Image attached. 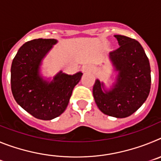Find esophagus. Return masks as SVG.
Masks as SVG:
<instances>
[{"instance_id": "1", "label": "esophagus", "mask_w": 161, "mask_h": 161, "mask_svg": "<svg viewBox=\"0 0 161 161\" xmlns=\"http://www.w3.org/2000/svg\"><path fill=\"white\" fill-rule=\"evenodd\" d=\"M91 68H85V70H90Z\"/></svg>"}]
</instances>
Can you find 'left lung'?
I'll list each match as a JSON object with an SVG mask.
<instances>
[{
	"label": "left lung",
	"instance_id": "obj_1",
	"mask_svg": "<svg viewBox=\"0 0 161 161\" xmlns=\"http://www.w3.org/2000/svg\"><path fill=\"white\" fill-rule=\"evenodd\" d=\"M119 47L109 52L117 72L110 89L96 80L93 94L97 106L105 114L123 119L131 115L147 100L151 89V68L141 44L124 35H114Z\"/></svg>",
	"mask_w": 161,
	"mask_h": 161
}]
</instances>
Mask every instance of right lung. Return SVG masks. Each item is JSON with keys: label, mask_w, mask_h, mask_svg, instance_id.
Returning a JSON list of instances; mask_svg holds the SVG:
<instances>
[{"label": "right lung", "mask_w": 161, "mask_h": 161, "mask_svg": "<svg viewBox=\"0 0 161 161\" xmlns=\"http://www.w3.org/2000/svg\"><path fill=\"white\" fill-rule=\"evenodd\" d=\"M57 42L54 38H38L25 42L11 66L14 99L25 111L42 120H52L64 112L72 90L83 75L81 72L68 75L60 71L52 80L42 76V60Z\"/></svg>", "instance_id": "right-lung-1"}]
</instances>
